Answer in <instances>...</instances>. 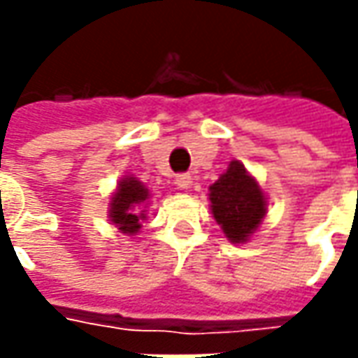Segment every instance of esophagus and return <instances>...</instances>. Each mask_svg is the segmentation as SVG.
<instances>
[{
    "label": "esophagus",
    "mask_w": 358,
    "mask_h": 358,
    "mask_svg": "<svg viewBox=\"0 0 358 358\" xmlns=\"http://www.w3.org/2000/svg\"><path fill=\"white\" fill-rule=\"evenodd\" d=\"M191 175H187V173H183V175H177V179H175V185L179 187V189H189L191 187Z\"/></svg>",
    "instance_id": "esophagus-1"
}]
</instances>
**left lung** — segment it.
I'll list each match as a JSON object with an SVG mask.
<instances>
[{"label": "left lung", "mask_w": 358, "mask_h": 358, "mask_svg": "<svg viewBox=\"0 0 358 358\" xmlns=\"http://www.w3.org/2000/svg\"><path fill=\"white\" fill-rule=\"evenodd\" d=\"M209 201L215 221L231 243H245L259 229L267 215V197L239 161H231L213 185Z\"/></svg>", "instance_id": "8db88e82"}]
</instances>
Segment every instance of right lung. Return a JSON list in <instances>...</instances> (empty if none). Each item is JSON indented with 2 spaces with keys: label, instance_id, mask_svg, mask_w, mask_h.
<instances>
[{
  "label": "right lung",
  "instance_id": "obj_1",
  "mask_svg": "<svg viewBox=\"0 0 358 358\" xmlns=\"http://www.w3.org/2000/svg\"><path fill=\"white\" fill-rule=\"evenodd\" d=\"M149 189L135 177H123L109 203V221L127 235H135L145 221Z\"/></svg>",
  "mask_w": 358,
  "mask_h": 358
}]
</instances>
